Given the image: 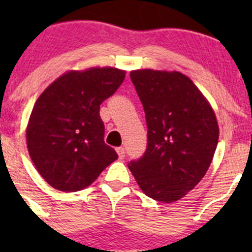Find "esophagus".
<instances>
[{"instance_id": "34e87169", "label": "esophagus", "mask_w": 252, "mask_h": 252, "mask_svg": "<svg viewBox=\"0 0 252 252\" xmlns=\"http://www.w3.org/2000/svg\"><path fill=\"white\" fill-rule=\"evenodd\" d=\"M116 151H117V154H118V157L121 159H123L124 157H126V150H124V147H117Z\"/></svg>"}]
</instances>
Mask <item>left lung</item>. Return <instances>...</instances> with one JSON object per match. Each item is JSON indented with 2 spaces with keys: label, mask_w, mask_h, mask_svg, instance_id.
<instances>
[{
  "label": "left lung",
  "mask_w": 252,
  "mask_h": 252,
  "mask_svg": "<svg viewBox=\"0 0 252 252\" xmlns=\"http://www.w3.org/2000/svg\"><path fill=\"white\" fill-rule=\"evenodd\" d=\"M130 79L145 111L147 146L128 167L147 196L177 201L194 189L212 162L220 135L215 112L179 72L133 70Z\"/></svg>",
  "instance_id": "obj_1"
}]
</instances>
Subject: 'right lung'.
I'll return each mask as SVG.
<instances>
[{
    "label": "right lung",
    "instance_id": "obj_1",
    "mask_svg": "<svg viewBox=\"0 0 252 252\" xmlns=\"http://www.w3.org/2000/svg\"><path fill=\"white\" fill-rule=\"evenodd\" d=\"M126 72L91 68L63 74L40 95L27 128L29 155L41 177L60 191H78L118 158L105 144L100 105Z\"/></svg>",
    "mask_w": 252,
    "mask_h": 252
}]
</instances>
